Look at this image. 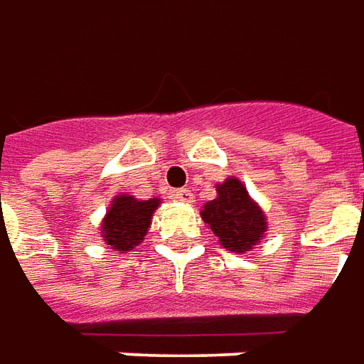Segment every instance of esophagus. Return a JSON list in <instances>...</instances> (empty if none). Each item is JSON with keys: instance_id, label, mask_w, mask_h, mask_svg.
<instances>
[{"instance_id": "1", "label": "esophagus", "mask_w": 364, "mask_h": 364, "mask_svg": "<svg viewBox=\"0 0 364 364\" xmlns=\"http://www.w3.org/2000/svg\"><path fill=\"white\" fill-rule=\"evenodd\" d=\"M171 197L177 199V201H185V203H191L193 201V193L189 189H173Z\"/></svg>"}]
</instances>
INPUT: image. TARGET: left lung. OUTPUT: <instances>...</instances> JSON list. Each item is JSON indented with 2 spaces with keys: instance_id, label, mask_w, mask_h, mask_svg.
I'll return each instance as SVG.
<instances>
[{
  "instance_id": "left-lung-1",
  "label": "left lung",
  "mask_w": 364,
  "mask_h": 364,
  "mask_svg": "<svg viewBox=\"0 0 364 364\" xmlns=\"http://www.w3.org/2000/svg\"><path fill=\"white\" fill-rule=\"evenodd\" d=\"M201 218L220 237L223 247L244 254L264 237L266 218L250 199L240 179L230 177L218 185V197L207 201Z\"/></svg>"
}]
</instances>
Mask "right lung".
<instances>
[{
	"instance_id": "add662e5",
	"label": "right lung",
	"mask_w": 364,
	"mask_h": 364,
	"mask_svg": "<svg viewBox=\"0 0 364 364\" xmlns=\"http://www.w3.org/2000/svg\"><path fill=\"white\" fill-rule=\"evenodd\" d=\"M159 207V199L136 201L134 197L119 195L107 211L102 221V237L112 250L124 254L141 244L151 225L153 211Z\"/></svg>"
}]
</instances>
